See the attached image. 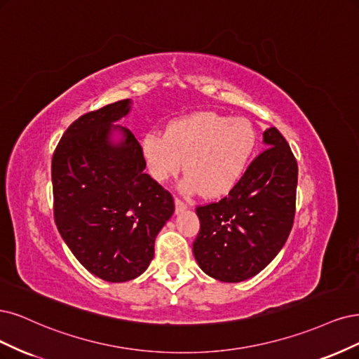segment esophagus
Wrapping results in <instances>:
<instances>
[{
    "label": "esophagus",
    "instance_id": "1",
    "mask_svg": "<svg viewBox=\"0 0 359 359\" xmlns=\"http://www.w3.org/2000/svg\"><path fill=\"white\" fill-rule=\"evenodd\" d=\"M175 204H176V213L184 212V210L188 209V204L184 203V201H182L180 198H176V200H175Z\"/></svg>",
    "mask_w": 359,
    "mask_h": 359
}]
</instances>
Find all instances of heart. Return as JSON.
I'll return each instance as SVG.
<instances>
[{"mask_svg":"<svg viewBox=\"0 0 359 359\" xmlns=\"http://www.w3.org/2000/svg\"><path fill=\"white\" fill-rule=\"evenodd\" d=\"M257 147L249 121L200 111L168 123L165 133L150 131L142 140L149 176L164 183L183 167L182 188L189 194L222 196L245 176Z\"/></svg>","mask_w":359,"mask_h":359,"instance_id":"1","label":"heart"}]
</instances>
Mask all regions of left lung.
Masks as SVG:
<instances>
[{"label": "left lung", "instance_id": "obj_1", "mask_svg": "<svg viewBox=\"0 0 359 359\" xmlns=\"http://www.w3.org/2000/svg\"><path fill=\"white\" fill-rule=\"evenodd\" d=\"M267 149L221 201L198 205L200 233L194 257L200 269L221 282L250 279L276 258L292 229L298 167L285 137L264 131Z\"/></svg>", "mask_w": 359, "mask_h": 359}]
</instances>
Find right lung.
Segmentation results:
<instances>
[{
    "label": "right lung",
    "mask_w": 359,
    "mask_h": 359,
    "mask_svg": "<svg viewBox=\"0 0 359 359\" xmlns=\"http://www.w3.org/2000/svg\"><path fill=\"white\" fill-rule=\"evenodd\" d=\"M122 100L76 119L52 158L53 216L61 237L83 267L121 283L144 273L155 238L175 213L168 191L144 172L142 146L113 122L126 116ZM118 130V144L111 134Z\"/></svg>",
    "instance_id": "right-lung-1"
}]
</instances>
